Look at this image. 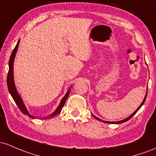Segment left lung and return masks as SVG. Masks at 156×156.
I'll list each match as a JSON object with an SVG mask.
<instances>
[{
  "instance_id": "obj_1",
  "label": "left lung",
  "mask_w": 156,
  "mask_h": 156,
  "mask_svg": "<svg viewBox=\"0 0 156 156\" xmlns=\"http://www.w3.org/2000/svg\"><path fill=\"white\" fill-rule=\"evenodd\" d=\"M147 94H146V96H145V97H144V100H143V101H142V103H141V105H140V106L139 107V108H137V110H136V111H135L133 113H132V114H131L130 116H128V117H127V119H124V120H122V121H119V122H107V121H102V122H105V123H108V124H120V123H123V122H127V121H128L129 119H131V118H132V117H133V116H134V115H135V114H136V113H137V111H139V110L140 109V108H141V106H142V105H144V101H145V100H146V98H147ZM93 116H94V118H95V119H98V120H99V121H101V119H99V118H97V117H96L95 116H94V115H93Z\"/></svg>"
}]
</instances>
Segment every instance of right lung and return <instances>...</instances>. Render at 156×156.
Listing matches in <instances>:
<instances>
[{
    "label": "right lung",
    "instance_id": "right-lung-1",
    "mask_svg": "<svg viewBox=\"0 0 156 156\" xmlns=\"http://www.w3.org/2000/svg\"><path fill=\"white\" fill-rule=\"evenodd\" d=\"M19 43H20V40H18V42H17L16 46L15 47V48H14L13 51H12V55H11V56H10L9 61V72H8V75H7V86H8L9 91L10 94H11L12 98H13V99L15 100V103H16L17 107L19 108V109L20 110V111H21L22 113H23V114L27 115V116H29V117H31V118H34V116H31V115L29 114V113H28L27 110H26V107H25V105H24L23 102L21 98H20V96H19L18 93L17 92L16 88H15V83H14V80H13V62H14V59H15V54H16V51L17 50V48H18ZM70 91H71V88L69 89V90H68L67 93H66V94L65 95V97L62 98V99L61 100L60 104H59L58 108H57V110H56V111L54 112L52 114H51L48 117H45V118H44V119H48V118L51 119V118H52V117H55L56 116H57V115H58L59 113H60L61 111H62V108H63L66 99H67L68 97H69Z\"/></svg>",
    "mask_w": 156,
    "mask_h": 156
}]
</instances>
